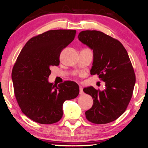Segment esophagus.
Returning <instances> with one entry per match:
<instances>
[{
    "label": "esophagus",
    "instance_id": "34e87169",
    "mask_svg": "<svg viewBox=\"0 0 148 148\" xmlns=\"http://www.w3.org/2000/svg\"><path fill=\"white\" fill-rule=\"evenodd\" d=\"M79 88H80V95H82V94H84V92H83V89L82 88V86H79Z\"/></svg>",
    "mask_w": 148,
    "mask_h": 148
}]
</instances>
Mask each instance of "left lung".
<instances>
[{
  "mask_svg": "<svg viewBox=\"0 0 148 148\" xmlns=\"http://www.w3.org/2000/svg\"><path fill=\"white\" fill-rule=\"evenodd\" d=\"M82 42L93 50L94 62L90 74L105 82L103 91L92 86L84 92L93 98V106L85 112L92 123L113 122L125 111L133 94L136 75L128 54L122 44L97 30H84L78 35Z\"/></svg>",
  "mask_w": 148,
  "mask_h": 148,
  "instance_id": "8db88e82",
  "label": "left lung"
}]
</instances>
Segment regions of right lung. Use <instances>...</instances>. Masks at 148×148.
<instances>
[{"label": "right lung", "instance_id": "add662e5", "mask_svg": "<svg viewBox=\"0 0 148 148\" xmlns=\"http://www.w3.org/2000/svg\"><path fill=\"white\" fill-rule=\"evenodd\" d=\"M75 30H51L30 38L18 56L12 71L14 92L21 111L42 124L58 122L66 100L76 98L79 86L72 81L49 83L50 68L58 66L60 54L74 40Z\"/></svg>", "mask_w": 148, "mask_h": 148}]
</instances>
